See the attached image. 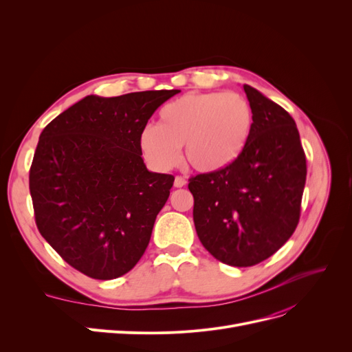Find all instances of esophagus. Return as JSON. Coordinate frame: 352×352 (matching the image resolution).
<instances>
[{"label":"esophagus","instance_id":"obj_1","mask_svg":"<svg viewBox=\"0 0 352 352\" xmlns=\"http://www.w3.org/2000/svg\"><path fill=\"white\" fill-rule=\"evenodd\" d=\"M187 184V179L184 178V177H175V179H174V187L175 188H181V187H184Z\"/></svg>","mask_w":352,"mask_h":352}]
</instances>
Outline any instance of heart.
Masks as SVG:
<instances>
[{"label":"heart","instance_id":"b5f03b06","mask_svg":"<svg viewBox=\"0 0 352 352\" xmlns=\"http://www.w3.org/2000/svg\"><path fill=\"white\" fill-rule=\"evenodd\" d=\"M252 129V109L235 92H190L166 105L158 125H146L138 138L140 151L157 171L179 162V146L199 173L228 168L245 150Z\"/></svg>","mask_w":352,"mask_h":352}]
</instances>
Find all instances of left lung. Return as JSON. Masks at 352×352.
Masks as SVG:
<instances>
[{"mask_svg":"<svg viewBox=\"0 0 352 352\" xmlns=\"http://www.w3.org/2000/svg\"><path fill=\"white\" fill-rule=\"evenodd\" d=\"M244 91L252 109L245 150L228 168L188 184L201 244L232 267L261 263L288 241L298 226L307 178L292 117L251 85Z\"/></svg>","mask_w":352,"mask_h":352,"instance_id":"1","label":"left lung"}]
</instances>
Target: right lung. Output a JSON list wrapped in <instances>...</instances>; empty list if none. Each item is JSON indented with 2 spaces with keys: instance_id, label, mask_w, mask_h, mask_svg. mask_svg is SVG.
<instances>
[{
  "instance_id": "add662e5",
  "label": "right lung",
  "mask_w": 352,
  "mask_h": 352,
  "mask_svg": "<svg viewBox=\"0 0 352 352\" xmlns=\"http://www.w3.org/2000/svg\"><path fill=\"white\" fill-rule=\"evenodd\" d=\"M179 89L87 96L40 135L30 170L35 223L63 260L96 280L133 270L174 177L146 170L138 138Z\"/></svg>"
}]
</instances>
